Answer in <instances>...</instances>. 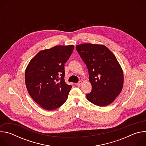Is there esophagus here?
Returning a JSON list of instances; mask_svg holds the SVG:
<instances>
[{
	"mask_svg": "<svg viewBox=\"0 0 146 146\" xmlns=\"http://www.w3.org/2000/svg\"><path fill=\"white\" fill-rule=\"evenodd\" d=\"M77 86L78 87H81V86H82V81H79L78 83H77Z\"/></svg>",
	"mask_w": 146,
	"mask_h": 146,
	"instance_id": "obj_1",
	"label": "esophagus"
}]
</instances>
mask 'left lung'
<instances>
[{"mask_svg": "<svg viewBox=\"0 0 146 146\" xmlns=\"http://www.w3.org/2000/svg\"><path fill=\"white\" fill-rule=\"evenodd\" d=\"M76 50L86 64L92 91L87 99L98 106L111 103L121 92L123 72L112 52L105 46L86 43L77 45Z\"/></svg>", "mask_w": 146, "mask_h": 146, "instance_id": "obj_1", "label": "left lung"}]
</instances>
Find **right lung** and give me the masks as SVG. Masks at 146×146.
Listing matches in <instances>:
<instances>
[{"mask_svg": "<svg viewBox=\"0 0 146 146\" xmlns=\"http://www.w3.org/2000/svg\"><path fill=\"white\" fill-rule=\"evenodd\" d=\"M73 45L57 46L40 51L29 63L25 74L27 90L38 105L47 110L61 106L72 87L65 81V64Z\"/></svg>", "mask_w": 146, "mask_h": 146, "instance_id": "1", "label": "right lung"}]
</instances>
